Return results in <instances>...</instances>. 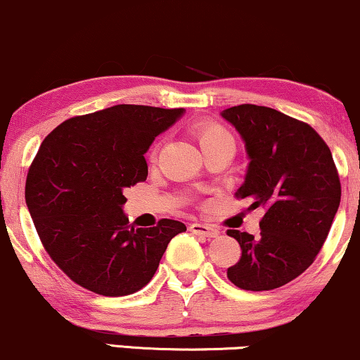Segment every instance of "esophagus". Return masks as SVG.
I'll return each mask as SVG.
<instances>
[{
    "label": "esophagus",
    "instance_id": "1",
    "mask_svg": "<svg viewBox=\"0 0 360 360\" xmlns=\"http://www.w3.org/2000/svg\"><path fill=\"white\" fill-rule=\"evenodd\" d=\"M190 231L205 238H217L220 235V230H218L217 226L205 225V223H193V225H190Z\"/></svg>",
    "mask_w": 360,
    "mask_h": 360
}]
</instances>
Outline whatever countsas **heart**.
Returning a JSON list of instances; mask_svg holds the SVG:
<instances>
[{
  "label": "heart",
  "instance_id": "1",
  "mask_svg": "<svg viewBox=\"0 0 360 360\" xmlns=\"http://www.w3.org/2000/svg\"><path fill=\"white\" fill-rule=\"evenodd\" d=\"M195 135H197L200 146L205 148L218 146V143H233V137L221 124L213 122V120H203L195 125Z\"/></svg>",
  "mask_w": 360,
  "mask_h": 360
}]
</instances>
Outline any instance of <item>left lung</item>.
Returning <instances> with one entry per match:
<instances>
[{
  "mask_svg": "<svg viewBox=\"0 0 360 360\" xmlns=\"http://www.w3.org/2000/svg\"><path fill=\"white\" fill-rule=\"evenodd\" d=\"M245 142L250 158L238 198L264 208L259 236L228 230L241 258L228 279L248 291L292 281L323 248L340 203L333 153L311 125L271 107L243 104L221 112Z\"/></svg>",
  "mask_w": 360,
  "mask_h": 360,
  "instance_id": "1",
  "label": "left lung"
}]
</instances>
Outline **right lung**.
Segmentation results:
<instances>
[{"label":"right lung","instance_id":"1","mask_svg":"<svg viewBox=\"0 0 360 360\" xmlns=\"http://www.w3.org/2000/svg\"><path fill=\"white\" fill-rule=\"evenodd\" d=\"M184 109L120 104L72 117L43 140L26 179V205L56 264L79 286L127 296L155 274L176 220L135 228L124 190L146 181L143 153Z\"/></svg>","mask_w":360,"mask_h":360}]
</instances>
